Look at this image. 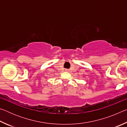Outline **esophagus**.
I'll use <instances>...</instances> for the list:
<instances>
[{"label": "esophagus", "instance_id": "obj_1", "mask_svg": "<svg viewBox=\"0 0 127 127\" xmlns=\"http://www.w3.org/2000/svg\"><path fill=\"white\" fill-rule=\"evenodd\" d=\"M65 71H66V72H68L69 71V69H65Z\"/></svg>", "mask_w": 127, "mask_h": 127}]
</instances>
